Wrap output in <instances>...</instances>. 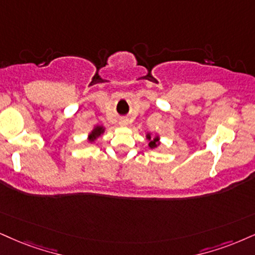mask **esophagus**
Listing matches in <instances>:
<instances>
[{
  "label": "esophagus",
  "mask_w": 255,
  "mask_h": 255,
  "mask_svg": "<svg viewBox=\"0 0 255 255\" xmlns=\"http://www.w3.org/2000/svg\"><path fill=\"white\" fill-rule=\"evenodd\" d=\"M128 124V121L127 118H121L119 119V125H121V127H127V125Z\"/></svg>",
  "instance_id": "1"
}]
</instances>
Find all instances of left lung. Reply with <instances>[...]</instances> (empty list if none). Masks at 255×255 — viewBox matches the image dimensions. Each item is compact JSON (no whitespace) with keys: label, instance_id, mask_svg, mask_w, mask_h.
<instances>
[{"label":"left lung","instance_id":"8db88e82","mask_svg":"<svg viewBox=\"0 0 255 255\" xmlns=\"http://www.w3.org/2000/svg\"><path fill=\"white\" fill-rule=\"evenodd\" d=\"M145 138L147 140H149V144H147V146H149L150 149H157V147L161 145V140H159L158 134H155V136L152 137L151 132H147L145 134Z\"/></svg>","mask_w":255,"mask_h":255}]
</instances>
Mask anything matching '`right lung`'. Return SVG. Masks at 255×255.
<instances>
[{"mask_svg":"<svg viewBox=\"0 0 255 255\" xmlns=\"http://www.w3.org/2000/svg\"><path fill=\"white\" fill-rule=\"evenodd\" d=\"M105 131H106V128L102 127V125H94L92 130L90 131L89 136H87V140H89L90 143L96 142L99 137H102L103 134L105 133Z\"/></svg>","mask_w":255,"mask_h":255,"instance_id":"add662e5","label":"right lung"}]
</instances>
